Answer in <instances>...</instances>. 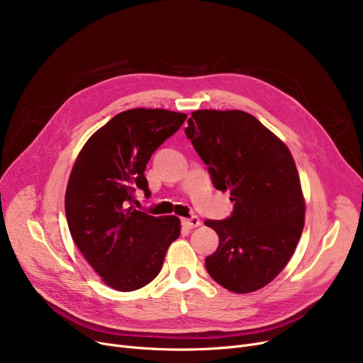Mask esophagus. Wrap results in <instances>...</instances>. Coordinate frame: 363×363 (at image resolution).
<instances>
[{"label":"esophagus","instance_id":"1","mask_svg":"<svg viewBox=\"0 0 363 363\" xmlns=\"http://www.w3.org/2000/svg\"><path fill=\"white\" fill-rule=\"evenodd\" d=\"M200 225H201V222H200V219H199L197 216L184 218V219H182V226L188 228V230H193V228H197V226H200Z\"/></svg>","mask_w":363,"mask_h":363}]
</instances>
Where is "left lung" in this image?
<instances>
[{
  "instance_id": "1",
  "label": "left lung",
  "mask_w": 363,
  "mask_h": 363,
  "mask_svg": "<svg viewBox=\"0 0 363 363\" xmlns=\"http://www.w3.org/2000/svg\"><path fill=\"white\" fill-rule=\"evenodd\" d=\"M191 140L216 189H230L233 216L206 220L219 235L206 269L219 285L245 294L263 289L285 268L304 226L298 172L289 147L242 110H197Z\"/></svg>"
}]
</instances>
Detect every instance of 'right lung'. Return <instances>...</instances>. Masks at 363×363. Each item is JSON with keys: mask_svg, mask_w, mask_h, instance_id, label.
<instances>
[{"mask_svg": "<svg viewBox=\"0 0 363 363\" xmlns=\"http://www.w3.org/2000/svg\"><path fill=\"white\" fill-rule=\"evenodd\" d=\"M185 119L164 108L125 110L92 133L72 167L65 197L70 235L114 290L150 284L181 234L179 218L150 216L129 203L135 188L150 194L145 166Z\"/></svg>", "mask_w": 363, "mask_h": 363, "instance_id": "obj_1", "label": "right lung"}]
</instances>
